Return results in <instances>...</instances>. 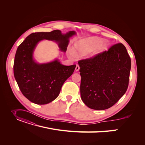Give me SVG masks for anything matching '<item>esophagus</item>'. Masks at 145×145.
Returning <instances> with one entry per match:
<instances>
[{
  "mask_svg": "<svg viewBox=\"0 0 145 145\" xmlns=\"http://www.w3.org/2000/svg\"><path fill=\"white\" fill-rule=\"evenodd\" d=\"M80 69V67L78 65H76V67H75V71L76 72H78Z\"/></svg>",
  "mask_w": 145,
  "mask_h": 145,
  "instance_id": "1",
  "label": "esophagus"
}]
</instances>
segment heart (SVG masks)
I'll list each match as a JSON object with an SVG mask.
<instances>
[{
	"label": "heart",
	"instance_id": "heart-1",
	"mask_svg": "<svg viewBox=\"0 0 145 145\" xmlns=\"http://www.w3.org/2000/svg\"><path fill=\"white\" fill-rule=\"evenodd\" d=\"M109 43L107 40H102V38L92 36L81 39L74 44V49L71 50V54L75 53L83 55L88 53L89 57L96 56L108 49Z\"/></svg>",
	"mask_w": 145,
	"mask_h": 145
}]
</instances>
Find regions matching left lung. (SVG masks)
Masks as SVG:
<instances>
[{
  "label": "left lung",
  "mask_w": 145,
  "mask_h": 145,
  "mask_svg": "<svg viewBox=\"0 0 145 145\" xmlns=\"http://www.w3.org/2000/svg\"><path fill=\"white\" fill-rule=\"evenodd\" d=\"M80 96L90 109L102 110L115 105L126 92L131 60L122 43L93 58L78 62Z\"/></svg>",
  "instance_id": "1"
}]
</instances>
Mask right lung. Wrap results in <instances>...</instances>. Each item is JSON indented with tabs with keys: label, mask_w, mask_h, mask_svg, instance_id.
Wrapping results in <instances>:
<instances>
[{
	"label": "right lung",
	"mask_w": 145,
	"mask_h": 145,
	"mask_svg": "<svg viewBox=\"0 0 145 145\" xmlns=\"http://www.w3.org/2000/svg\"><path fill=\"white\" fill-rule=\"evenodd\" d=\"M76 35L75 31L62 33L59 30L33 33L19 46L14 57V76L22 94L30 102L45 105L54 101L76 67V65L61 64L58 59L38 63L33 56L38 43L43 40L54 41L59 50L65 53L69 39Z\"/></svg>",
	"instance_id": "obj_1"
}]
</instances>
